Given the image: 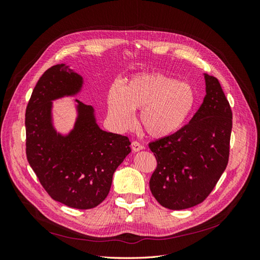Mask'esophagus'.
Segmentation results:
<instances>
[{"mask_svg": "<svg viewBox=\"0 0 260 260\" xmlns=\"http://www.w3.org/2000/svg\"><path fill=\"white\" fill-rule=\"evenodd\" d=\"M131 147H132V151L133 152H139V151H141V149L144 148L143 145L141 144V143H139L138 141H133V142L131 143Z\"/></svg>", "mask_w": 260, "mask_h": 260, "instance_id": "34e87169", "label": "esophagus"}]
</instances>
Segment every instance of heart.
I'll use <instances>...</instances> for the list:
<instances>
[{"mask_svg":"<svg viewBox=\"0 0 260 260\" xmlns=\"http://www.w3.org/2000/svg\"><path fill=\"white\" fill-rule=\"evenodd\" d=\"M193 86L160 73L140 74L113 85L108 91L107 106L111 120L125 130L135 122L133 112L139 111V122L149 137L174 135L184 124L195 106Z\"/></svg>","mask_w":260,"mask_h":260,"instance_id":"obj_1","label":"heart"}]
</instances>
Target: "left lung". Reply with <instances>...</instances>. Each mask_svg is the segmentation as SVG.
<instances>
[{"label": "left lung", "instance_id": "obj_1", "mask_svg": "<svg viewBox=\"0 0 260 260\" xmlns=\"http://www.w3.org/2000/svg\"><path fill=\"white\" fill-rule=\"evenodd\" d=\"M204 77L206 95L190 122L148 144L157 160L149 188L168 209H186L205 201L229 161L231 107L217 78Z\"/></svg>", "mask_w": 260, "mask_h": 260}]
</instances>
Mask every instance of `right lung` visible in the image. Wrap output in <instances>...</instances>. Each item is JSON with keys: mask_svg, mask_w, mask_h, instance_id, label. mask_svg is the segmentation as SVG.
Segmentation results:
<instances>
[{"mask_svg": "<svg viewBox=\"0 0 260 260\" xmlns=\"http://www.w3.org/2000/svg\"><path fill=\"white\" fill-rule=\"evenodd\" d=\"M82 84V77L65 64L52 66L41 76L26 109V154L54 201L90 209L106 199L131 143L127 137L100 129L93 107L78 100L74 129L67 136L54 129L52 102L75 95Z\"/></svg>", "mask_w": 260, "mask_h": 260, "instance_id": "right-lung-1", "label": "right lung"}]
</instances>
